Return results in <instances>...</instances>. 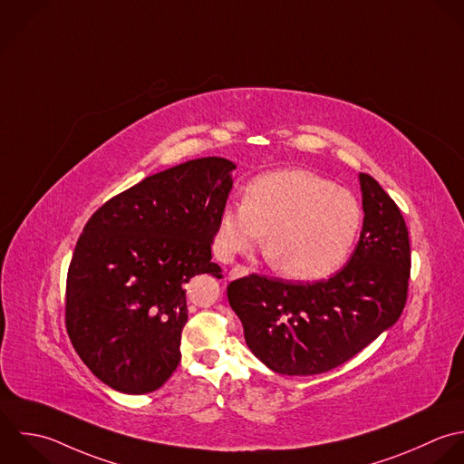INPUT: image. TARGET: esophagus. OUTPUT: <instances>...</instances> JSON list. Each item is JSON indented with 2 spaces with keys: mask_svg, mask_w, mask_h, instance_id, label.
<instances>
[{
  "mask_svg": "<svg viewBox=\"0 0 464 464\" xmlns=\"http://www.w3.org/2000/svg\"><path fill=\"white\" fill-rule=\"evenodd\" d=\"M249 275V269L244 267V266H235L231 271H229V280L233 278H240V276H247Z\"/></svg>",
  "mask_w": 464,
  "mask_h": 464,
  "instance_id": "1",
  "label": "esophagus"
}]
</instances>
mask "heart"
Masks as SVG:
<instances>
[{
  "instance_id": "heart-1",
  "label": "heart",
  "mask_w": 464,
  "mask_h": 464,
  "mask_svg": "<svg viewBox=\"0 0 464 464\" xmlns=\"http://www.w3.org/2000/svg\"><path fill=\"white\" fill-rule=\"evenodd\" d=\"M362 226L358 200L324 177L280 169L256 177L244 202H229L217 227V253L227 260L253 251L264 235L273 267L300 282L338 271L353 251Z\"/></svg>"
}]
</instances>
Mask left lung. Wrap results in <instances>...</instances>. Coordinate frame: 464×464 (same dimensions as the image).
Segmentation results:
<instances>
[{"label":"left lung","instance_id":"obj_1","mask_svg":"<svg viewBox=\"0 0 464 464\" xmlns=\"http://www.w3.org/2000/svg\"><path fill=\"white\" fill-rule=\"evenodd\" d=\"M360 186L363 229L342 271L305 285L258 275L227 285L247 347L278 374L313 376L340 367L405 309L411 276L405 218L371 175L360 173Z\"/></svg>","mask_w":464,"mask_h":464}]
</instances>
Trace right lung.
<instances>
[{
	"label": "right lung",
	"instance_id": "obj_1",
	"mask_svg": "<svg viewBox=\"0 0 464 464\" xmlns=\"http://www.w3.org/2000/svg\"><path fill=\"white\" fill-rule=\"evenodd\" d=\"M235 168L222 157L188 160L115 195L86 222L66 276V331L113 391L153 392L177 369L188 284L222 278L211 244Z\"/></svg>",
	"mask_w": 464,
	"mask_h": 464
}]
</instances>
